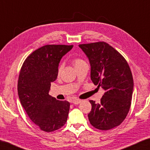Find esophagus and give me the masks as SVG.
Instances as JSON below:
<instances>
[{
	"label": "esophagus",
	"instance_id": "obj_1",
	"mask_svg": "<svg viewBox=\"0 0 150 150\" xmlns=\"http://www.w3.org/2000/svg\"><path fill=\"white\" fill-rule=\"evenodd\" d=\"M81 101H82L81 100L78 99V98H74V99L72 100V103L74 104H79V103H81Z\"/></svg>",
	"mask_w": 150,
	"mask_h": 150
}]
</instances>
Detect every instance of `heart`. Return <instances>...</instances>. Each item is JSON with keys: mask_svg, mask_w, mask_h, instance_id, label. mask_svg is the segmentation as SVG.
<instances>
[{"mask_svg": "<svg viewBox=\"0 0 150 150\" xmlns=\"http://www.w3.org/2000/svg\"><path fill=\"white\" fill-rule=\"evenodd\" d=\"M71 62H72L73 65H74V67H76L78 66H79V65H81V64H83V63H85V61L83 60L82 59L79 58V57H72V59H71ZM62 69H63L62 65H60L58 67V70H57L59 74H60L61 70H62Z\"/></svg>", "mask_w": 150, "mask_h": 150, "instance_id": "1", "label": "heart"}]
</instances>
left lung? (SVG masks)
<instances>
[{
  "mask_svg": "<svg viewBox=\"0 0 150 150\" xmlns=\"http://www.w3.org/2000/svg\"><path fill=\"white\" fill-rule=\"evenodd\" d=\"M89 58L91 79L104 93L100 103L89 100L90 124L101 130L120 126L128 115L133 92V78L124 57L104 42L79 44Z\"/></svg>",
  "mask_w": 150,
  "mask_h": 150,
  "instance_id": "1",
  "label": "left lung"
}]
</instances>
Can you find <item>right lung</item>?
Masks as SVG:
<instances>
[{
    "instance_id": "obj_1",
    "label": "right lung",
    "mask_w": 150,
    "mask_h": 150,
    "mask_svg": "<svg viewBox=\"0 0 150 150\" xmlns=\"http://www.w3.org/2000/svg\"><path fill=\"white\" fill-rule=\"evenodd\" d=\"M73 45L48 44L37 49L24 61L18 82L21 104L30 120L40 130L50 132L67 122L69 102L48 94L51 83L57 79L59 63Z\"/></svg>"
}]
</instances>
